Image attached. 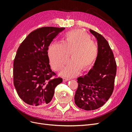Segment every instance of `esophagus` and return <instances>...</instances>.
<instances>
[{"mask_svg":"<svg viewBox=\"0 0 132 132\" xmlns=\"http://www.w3.org/2000/svg\"><path fill=\"white\" fill-rule=\"evenodd\" d=\"M69 79H67V78H63V81L64 82L67 81H69Z\"/></svg>","mask_w":132,"mask_h":132,"instance_id":"1","label":"esophagus"}]
</instances>
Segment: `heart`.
<instances>
[{"instance_id":"heart-1","label":"heart","mask_w":132,"mask_h":132,"mask_svg":"<svg viewBox=\"0 0 132 132\" xmlns=\"http://www.w3.org/2000/svg\"><path fill=\"white\" fill-rule=\"evenodd\" d=\"M71 52V60L61 75L73 78L79 74L81 68L86 70L91 67L98 55L96 43L85 32L80 30L69 31L63 43L54 42L48 50V56L52 68L61 70L67 63Z\"/></svg>"}]
</instances>
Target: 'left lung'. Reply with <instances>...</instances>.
<instances>
[{"mask_svg": "<svg viewBox=\"0 0 132 132\" xmlns=\"http://www.w3.org/2000/svg\"><path fill=\"white\" fill-rule=\"evenodd\" d=\"M97 41L98 55L87 74L78 78V87L74 100L80 109H97L110 98L114 89L116 63L109 43L102 36L91 29Z\"/></svg>", "mask_w": 132, "mask_h": 132, "instance_id": "left-lung-1", "label": "left lung"}]
</instances>
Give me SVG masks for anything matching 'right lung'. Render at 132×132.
<instances>
[{"instance_id":"right-lung-1","label":"right lung","mask_w":132,"mask_h":132,"mask_svg":"<svg viewBox=\"0 0 132 132\" xmlns=\"http://www.w3.org/2000/svg\"><path fill=\"white\" fill-rule=\"evenodd\" d=\"M64 27H43L27 36L20 45L14 61V85L27 104L37 106L52 99L61 78H52L47 51L51 43Z\"/></svg>"}]
</instances>
